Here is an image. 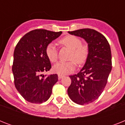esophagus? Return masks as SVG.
<instances>
[{
	"instance_id": "1",
	"label": "esophagus",
	"mask_w": 125,
	"mask_h": 125,
	"mask_svg": "<svg viewBox=\"0 0 125 125\" xmlns=\"http://www.w3.org/2000/svg\"><path fill=\"white\" fill-rule=\"evenodd\" d=\"M63 77H64V76H63V75H62V74H58L59 79H62V78H63Z\"/></svg>"
}]
</instances>
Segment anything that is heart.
Segmentation results:
<instances>
[{
  "mask_svg": "<svg viewBox=\"0 0 125 125\" xmlns=\"http://www.w3.org/2000/svg\"><path fill=\"white\" fill-rule=\"evenodd\" d=\"M59 43L71 50L69 56L70 61L58 62L53 67L54 72L59 74H66L74 71L76 64L82 65L85 63L89 54V46L87 43H82L77 36L68 35L61 38ZM45 54L50 62H56L58 60V51L54 44L49 43L45 48ZM76 63H75V62Z\"/></svg>",
  "mask_w": 125,
  "mask_h": 125,
  "instance_id": "b5f03b06",
  "label": "heart"
}]
</instances>
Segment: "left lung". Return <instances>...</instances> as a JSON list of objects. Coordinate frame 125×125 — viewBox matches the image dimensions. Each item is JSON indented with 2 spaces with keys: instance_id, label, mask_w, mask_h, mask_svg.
<instances>
[{
  "instance_id": "obj_1",
  "label": "left lung",
  "mask_w": 125,
  "mask_h": 125,
  "mask_svg": "<svg viewBox=\"0 0 125 125\" xmlns=\"http://www.w3.org/2000/svg\"><path fill=\"white\" fill-rule=\"evenodd\" d=\"M69 33L83 38L89 51L83 68L69 76L71 83L67 93L76 104H87L100 97L106 85L112 68L110 47L106 38L93 29L83 28Z\"/></svg>"
}]
</instances>
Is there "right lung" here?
Listing matches in <instances>:
<instances>
[{"instance_id":"obj_1","label":"right lung","mask_w":125,"mask_h":125,"mask_svg":"<svg viewBox=\"0 0 125 125\" xmlns=\"http://www.w3.org/2000/svg\"><path fill=\"white\" fill-rule=\"evenodd\" d=\"M62 32L36 29L26 34L17 44L13 53L12 72L15 86L21 96L31 103L40 104L51 97L58 74L43 75L51 69L45 54L47 45Z\"/></svg>"}]
</instances>
